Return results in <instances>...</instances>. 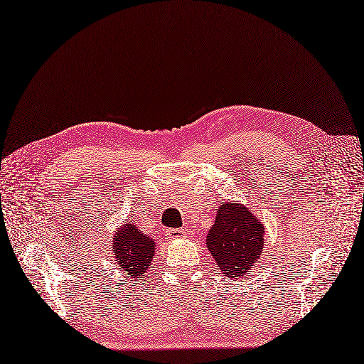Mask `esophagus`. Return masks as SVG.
I'll use <instances>...</instances> for the list:
<instances>
[{"instance_id":"esophagus-1","label":"esophagus","mask_w":364,"mask_h":364,"mask_svg":"<svg viewBox=\"0 0 364 364\" xmlns=\"http://www.w3.org/2000/svg\"><path fill=\"white\" fill-rule=\"evenodd\" d=\"M166 237L169 240H180L186 238V232L183 230H166Z\"/></svg>"}]
</instances>
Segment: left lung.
Wrapping results in <instances>:
<instances>
[{"label":"left lung","instance_id":"1","mask_svg":"<svg viewBox=\"0 0 364 364\" xmlns=\"http://www.w3.org/2000/svg\"><path fill=\"white\" fill-rule=\"evenodd\" d=\"M264 235V223L246 205L231 200L218 208L205 246L223 276L243 277L261 258Z\"/></svg>","mask_w":364,"mask_h":364}]
</instances>
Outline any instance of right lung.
<instances>
[{"label": "right lung", "instance_id": "add662e5", "mask_svg": "<svg viewBox=\"0 0 364 364\" xmlns=\"http://www.w3.org/2000/svg\"><path fill=\"white\" fill-rule=\"evenodd\" d=\"M156 252V240L139 231L132 220L117 228L112 240V253L121 270L132 277L150 272ZM153 270V268H151Z\"/></svg>", "mask_w": 364, "mask_h": 364}]
</instances>
